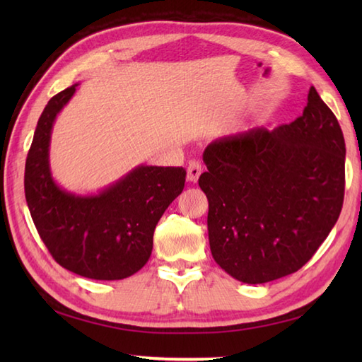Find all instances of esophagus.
Listing matches in <instances>:
<instances>
[{
  "label": "esophagus",
  "mask_w": 362,
  "mask_h": 362,
  "mask_svg": "<svg viewBox=\"0 0 362 362\" xmlns=\"http://www.w3.org/2000/svg\"><path fill=\"white\" fill-rule=\"evenodd\" d=\"M187 173H188V180L196 183V182L199 180V175L202 174V165H201V161H197V160H191L189 163H188Z\"/></svg>",
  "instance_id": "obj_1"
}]
</instances>
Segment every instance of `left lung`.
Wrapping results in <instances>:
<instances>
[{
	"instance_id": "left-lung-1",
	"label": "left lung",
	"mask_w": 362,
	"mask_h": 362,
	"mask_svg": "<svg viewBox=\"0 0 362 362\" xmlns=\"http://www.w3.org/2000/svg\"><path fill=\"white\" fill-rule=\"evenodd\" d=\"M204 161L199 187L209 199L211 255L243 283L297 272L339 218L345 141L314 87L302 117L222 136L206 146Z\"/></svg>"
}]
</instances>
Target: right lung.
Returning <instances> with one entry per match:
<instances>
[{"mask_svg": "<svg viewBox=\"0 0 362 362\" xmlns=\"http://www.w3.org/2000/svg\"><path fill=\"white\" fill-rule=\"evenodd\" d=\"M74 86L49 99L38 118L25 168V194L38 235L57 263L93 280H122L148 263L161 214L185 187L187 171L138 166L95 196L60 188L49 171L54 119Z\"/></svg>", "mask_w": 362, "mask_h": 362, "instance_id": "right-lung-1", "label": "right lung"}]
</instances>
